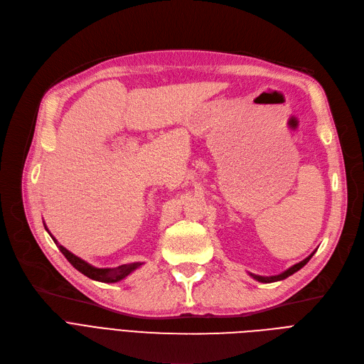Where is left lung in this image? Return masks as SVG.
<instances>
[{
  "label": "left lung",
  "instance_id": "8db88e82",
  "mask_svg": "<svg viewBox=\"0 0 364 364\" xmlns=\"http://www.w3.org/2000/svg\"><path fill=\"white\" fill-rule=\"evenodd\" d=\"M316 252V251H314ZM314 252L311 254V255H309L307 258H305L304 261H301V262H298V264H295V265H292V267H289L288 270L286 272H283V273H280V274H277V276H257V274H252V273H250L255 280H258V282H261V283H273V282H279V280H283V279H286V277H289V276H292L294 273H296L298 270H301L302 267L307 264L310 259H311V257L314 255Z\"/></svg>",
  "mask_w": 364,
  "mask_h": 364
}]
</instances>
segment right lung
Masks as SVG:
<instances>
[{"label":"right lung","mask_w":364,"mask_h":364,"mask_svg":"<svg viewBox=\"0 0 364 364\" xmlns=\"http://www.w3.org/2000/svg\"><path fill=\"white\" fill-rule=\"evenodd\" d=\"M46 227V224H44ZM46 230L48 232V228L46 227ZM50 233V232H48ZM51 236V233H50ZM51 239L54 240V243L59 247L60 252L66 257V259L75 267L76 270L81 272L84 276L92 279V280H97V282H103V283H117L122 279H125L128 274H131L134 270H137L139 267L143 262H131V264H122L119 267H114V269H97V267H94L91 264H88L87 261L81 259L80 257L73 255L72 252H69L66 247H63L60 243H57V240L54 239V236H51Z\"/></svg>","instance_id":"right-lung-1"}]
</instances>
